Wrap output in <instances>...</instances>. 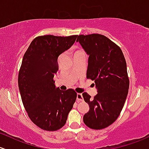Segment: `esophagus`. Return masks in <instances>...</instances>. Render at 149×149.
Returning <instances> with one entry per match:
<instances>
[{
	"label": "esophagus",
	"instance_id": "1",
	"mask_svg": "<svg viewBox=\"0 0 149 149\" xmlns=\"http://www.w3.org/2000/svg\"><path fill=\"white\" fill-rule=\"evenodd\" d=\"M76 100H77L78 102H80V101H83V95L81 93H77V95H76Z\"/></svg>",
	"mask_w": 149,
	"mask_h": 149
}]
</instances>
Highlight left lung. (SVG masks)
<instances>
[{
  "label": "left lung",
  "mask_w": 149,
  "mask_h": 149,
  "mask_svg": "<svg viewBox=\"0 0 149 149\" xmlns=\"http://www.w3.org/2000/svg\"><path fill=\"white\" fill-rule=\"evenodd\" d=\"M76 42L89 56L86 77L95 81L97 90L93 99L83 93L90 107L83 122L89 128L102 130L114 122L125 104L130 87L127 63L121 49L105 36L81 35Z\"/></svg>",
  "instance_id": "obj_1"
}]
</instances>
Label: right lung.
<instances>
[{
    "label": "right lung",
    "mask_w": 149,
    "mask_h": 149,
    "mask_svg": "<svg viewBox=\"0 0 149 149\" xmlns=\"http://www.w3.org/2000/svg\"><path fill=\"white\" fill-rule=\"evenodd\" d=\"M76 38L77 35L40 36L24 54L18 75L19 93L29 117L42 130L56 131L63 127L76 102L74 90L56 88L54 76L58 70V56Z\"/></svg>",
    "instance_id": "add662e5"
}]
</instances>
